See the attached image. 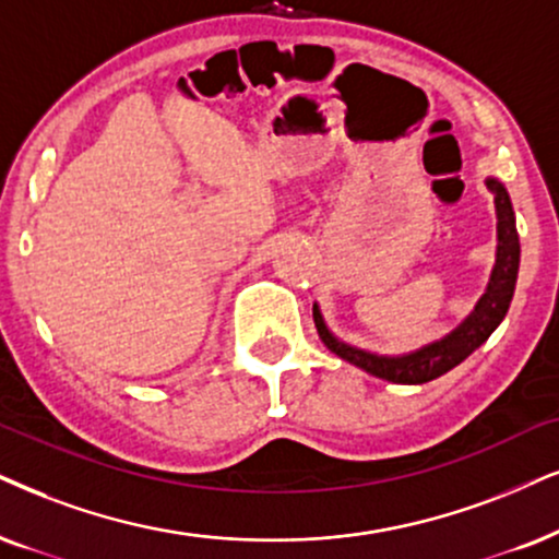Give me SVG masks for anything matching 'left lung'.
<instances>
[{
  "instance_id": "8db88e82",
  "label": "left lung",
  "mask_w": 559,
  "mask_h": 559,
  "mask_svg": "<svg viewBox=\"0 0 559 559\" xmlns=\"http://www.w3.org/2000/svg\"><path fill=\"white\" fill-rule=\"evenodd\" d=\"M487 188L496 195L498 252L496 265H492L490 273V284H487L483 299L477 301L475 312L459 324L456 330H451L447 337H441V341L430 345H423L420 350L405 353V356H377V353L353 348V345L337 341V337L328 330V324H324L320 307L314 304L312 314L317 332H320L322 343L328 345L335 356L358 366V369L371 373V377L394 381V384H426V381L443 377V373L462 364L469 353H475L479 345L492 335V330L503 322L508 307H511L515 278H519L521 245L519 231H515L511 198H508L503 182H498L496 178H487Z\"/></svg>"
}]
</instances>
